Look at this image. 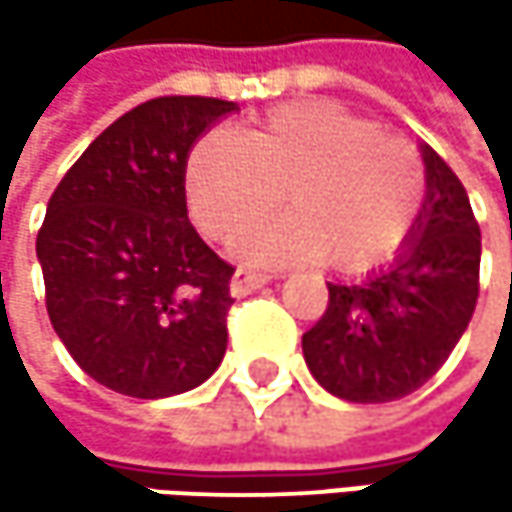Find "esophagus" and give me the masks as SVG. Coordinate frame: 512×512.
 I'll list each match as a JSON object with an SVG mask.
<instances>
[{
  "label": "esophagus",
  "mask_w": 512,
  "mask_h": 512,
  "mask_svg": "<svg viewBox=\"0 0 512 512\" xmlns=\"http://www.w3.org/2000/svg\"><path fill=\"white\" fill-rule=\"evenodd\" d=\"M266 284H269L266 275L252 272V269H237L234 278H231V293H234V296H249V293H255V290L266 287Z\"/></svg>",
  "instance_id": "1"
}]
</instances>
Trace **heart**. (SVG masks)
I'll return each mask as SVG.
<instances>
[{
    "mask_svg": "<svg viewBox=\"0 0 512 512\" xmlns=\"http://www.w3.org/2000/svg\"><path fill=\"white\" fill-rule=\"evenodd\" d=\"M293 213L237 243L260 266L367 269L412 234L427 174L418 151L338 103L272 109L252 133L219 127L186 159V201L213 237L257 225L284 195Z\"/></svg>",
    "mask_w": 512,
    "mask_h": 512,
    "instance_id": "b5f03b06",
    "label": "heart"
}]
</instances>
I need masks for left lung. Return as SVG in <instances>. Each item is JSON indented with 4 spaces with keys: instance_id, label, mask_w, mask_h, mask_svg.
<instances>
[{
    "instance_id": "8db88e82",
    "label": "left lung",
    "mask_w": 512,
    "mask_h": 512,
    "mask_svg": "<svg viewBox=\"0 0 512 512\" xmlns=\"http://www.w3.org/2000/svg\"><path fill=\"white\" fill-rule=\"evenodd\" d=\"M427 192L418 222L388 266L329 284V308L302 335L314 379L350 403L418 391L457 347L477 305L480 228L460 177L418 145Z\"/></svg>"
}]
</instances>
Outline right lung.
Returning a JSON list of instances; mask_svg holds the SVG:
<instances>
[{
    "mask_svg": "<svg viewBox=\"0 0 512 512\" xmlns=\"http://www.w3.org/2000/svg\"><path fill=\"white\" fill-rule=\"evenodd\" d=\"M240 106L156 97L106 127L61 177L38 234L55 335L100 385L159 400L222 364L234 269L192 228L186 159Z\"/></svg>",
    "mask_w": 512,
    "mask_h": 512,
    "instance_id": "1",
    "label": "right lung"
}]
</instances>
